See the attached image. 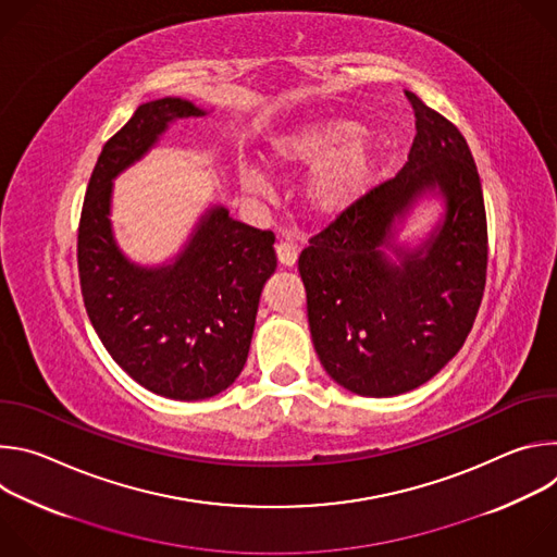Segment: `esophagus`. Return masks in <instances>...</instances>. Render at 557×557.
Instances as JSON below:
<instances>
[{"label": "esophagus", "mask_w": 557, "mask_h": 557, "mask_svg": "<svg viewBox=\"0 0 557 557\" xmlns=\"http://www.w3.org/2000/svg\"><path fill=\"white\" fill-rule=\"evenodd\" d=\"M275 253H277V260H280L282 267H293L297 262L299 249L293 243H288V240H280L275 245Z\"/></svg>", "instance_id": "esophagus-1"}]
</instances>
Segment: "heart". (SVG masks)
I'll return each mask as SVG.
<instances>
[{"label": "heart", "mask_w": 557, "mask_h": 557, "mask_svg": "<svg viewBox=\"0 0 557 557\" xmlns=\"http://www.w3.org/2000/svg\"><path fill=\"white\" fill-rule=\"evenodd\" d=\"M361 125L352 119H326L301 125L282 136L275 158L288 165H320L308 183V205L320 215H337L352 207L370 187L376 151ZM243 189L267 196L269 185L256 170L243 172Z\"/></svg>", "instance_id": "1"}]
</instances>
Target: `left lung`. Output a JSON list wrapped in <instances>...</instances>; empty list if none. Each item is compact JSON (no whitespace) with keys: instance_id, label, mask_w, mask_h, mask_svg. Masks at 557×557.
<instances>
[{"instance_id":"left-lung-1","label":"left lung","mask_w":557,"mask_h":557,"mask_svg":"<svg viewBox=\"0 0 557 557\" xmlns=\"http://www.w3.org/2000/svg\"><path fill=\"white\" fill-rule=\"evenodd\" d=\"M417 136L406 168L366 191L299 253L308 324L326 372L350 392L394 396L430 381L465 344L487 282V213L471 151L414 92ZM436 184L446 222L401 268L381 256L391 222Z\"/></svg>"}]
</instances>
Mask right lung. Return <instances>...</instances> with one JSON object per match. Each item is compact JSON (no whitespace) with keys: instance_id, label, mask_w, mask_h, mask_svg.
Segmentation results:
<instances>
[{"instance_id":"obj_1","label":"right lung","mask_w":557,"mask_h":557,"mask_svg":"<svg viewBox=\"0 0 557 557\" xmlns=\"http://www.w3.org/2000/svg\"><path fill=\"white\" fill-rule=\"evenodd\" d=\"M183 99H158L103 145L76 233L90 322L112 359L143 387L176 401L207 399L243 372L264 282L277 267L275 235L207 213L174 267L138 269L110 231L112 178L140 158L170 121L200 116Z\"/></svg>"}]
</instances>
